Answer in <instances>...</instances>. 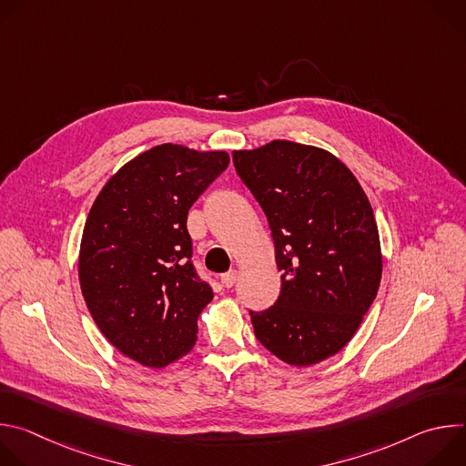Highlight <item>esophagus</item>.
Here are the masks:
<instances>
[{"mask_svg":"<svg viewBox=\"0 0 466 466\" xmlns=\"http://www.w3.org/2000/svg\"><path fill=\"white\" fill-rule=\"evenodd\" d=\"M238 279H239V273L236 269H232V271H228L221 277V282H223L225 288H232L238 282Z\"/></svg>","mask_w":466,"mask_h":466,"instance_id":"1","label":"esophagus"}]
</instances>
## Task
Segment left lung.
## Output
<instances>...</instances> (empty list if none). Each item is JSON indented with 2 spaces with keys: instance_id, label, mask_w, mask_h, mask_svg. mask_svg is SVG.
I'll return each mask as SVG.
<instances>
[{
  "instance_id": "1",
  "label": "left lung",
  "mask_w": 466,
  "mask_h": 466,
  "mask_svg": "<svg viewBox=\"0 0 466 466\" xmlns=\"http://www.w3.org/2000/svg\"><path fill=\"white\" fill-rule=\"evenodd\" d=\"M241 180L268 216L282 291L250 311L258 341L288 365L309 367L349 345L376 299L381 247L354 173L326 149L273 140L234 151Z\"/></svg>"
}]
</instances>
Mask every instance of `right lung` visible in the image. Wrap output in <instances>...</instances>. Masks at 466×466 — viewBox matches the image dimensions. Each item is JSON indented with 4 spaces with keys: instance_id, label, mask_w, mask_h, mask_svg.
Returning a JSON list of instances; mask_svg holds the SVG:
<instances>
[{
    "instance_id": "1",
    "label": "right lung",
    "mask_w": 466,
    "mask_h": 466,
    "mask_svg": "<svg viewBox=\"0 0 466 466\" xmlns=\"http://www.w3.org/2000/svg\"><path fill=\"white\" fill-rule=\"evenodd\" d=\"M228 164L227 151L162 144L121 166L90 208L83 297L108 343L144 367H167L197 341L214 291L193 269L187 210Z\"/></svg>"
}]
</instances>
